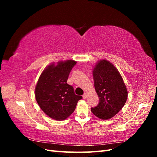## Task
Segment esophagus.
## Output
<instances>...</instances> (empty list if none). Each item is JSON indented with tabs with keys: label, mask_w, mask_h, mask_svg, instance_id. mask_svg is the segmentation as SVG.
I'll return each mask as SVG.
<instances>
[{
	"label": "esophagus",
	"mask_w": 157,
	"mask_h": 157,
	"mask_svg": "<svg viewBox=\"0 0 157 157\" xmlns=\"http://www.w3.org/2000/svg\"><path fill=\"white\" fill-rule=\"evenodd\" d=\"M82 97H83V98H84V99H86V97H87V94H86V93H84V94H83Z\"/></svg>",
	"instance_id": "obj_1"
}]
</instances>
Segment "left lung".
<instances>
[{
    "label": "left lung",
    "mask_w": 157,
    "mask_h": 157,
    "mask_svg": "<svg viewBox=\"0 0 157 157\" xmlns=\"http://www.w3.org/2000/svg\"><path fill=\"white\" fill-rule=\"evenodd\" d=\"M93 77L99 102L91 111L101 119H109L124 107L128 97L126 87L119 72L107 60H101L95 66Z\"/></svg>",
    "instance_id": "left-lung-1"
}]
</instances>
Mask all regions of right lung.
<instances>
[{"mask_svg": "<svg viewBox=\"0 0 157 157\" xmlns=\"http://www.w3.org/2000/svg\"><path fill=\"white\" fill-rule=\"evenodd\" d=\"M77 62L67 60L56 66H48L40 76L35 88V98L40 109L57 121L65 120L72 114L82 97L75 94L67 83L71 71Z\"/></svg>", "mask_w": 157, "mask_h": 157, "instance_id": "add662e5", "label": "right lung"}]
</instances>
